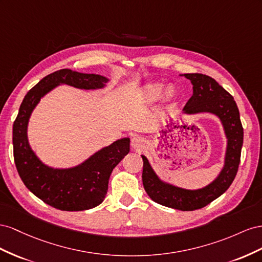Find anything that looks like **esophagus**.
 Segmentation results:
<instances>
[{
    "instance_id": "obj_1",
    "label": "esophagus",
    "mask_w": 262,
    "mask_h": 262,
    "mask_svg": "<svg viewBox=\"0 0 262 262\" xmlns=\"http://www.w3.org/2000/svg\"><path fill=\"white\" fill-rule=\"evenodd\" d=\"M132 146L135 149H139L143 147V140L140 137H134L132 140Z\"/></svg>"
}]
</instances>
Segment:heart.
<instances>
[{"mask_svg": "<svg viewBox=\"0 0 262 262\" xmlns=\"http://www.w3.org/2000/svg\"><path fill=\"white\" fill-rule=\"evenodd\" d=\"M162 93H163V85L160 83H154V84L147 85L144 89L143 95L147 101H156L160 98ZM171 93H172L171 92V90H168L167 94L171 95Z\"/></svg>", "mask_w": 262, "mask_h": 262, "instance_id": "b5f03b06", "label": "heart"}]
</instances>
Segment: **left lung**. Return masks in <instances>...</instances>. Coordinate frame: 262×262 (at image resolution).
Wrapping results in <instances>:
<instances>
[{
  "label": "left lung",
  "mask_w": 262,
  "mask_h": 262,
  "mask_svg": "<svg viewBox=\"0 0 262 262\" xmlns=\"http://www.w3.org/2000/svg\"><path fill=\"white\" fill-rule=\"evenodd\" d=\"M184 77L190 79L193 84V95L183 108L185 113L210 112L223 122L228 138L225 167L220 177L206 188L188 191L162 183L146 157L141 156L144 160L143 184L156 203L180 211H195L221 196L233 183L241 162L244 128L234 98L213 78L202 73H185Z\"/></svg>",
  "instance_id": "8db88e82"
}]
</instances>
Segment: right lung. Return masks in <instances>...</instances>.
I'll return each instance as SVG.
<instances>
[{
  "mask_svg": "<svg viewBox=\"0 0 262 262\" xmlns=\"http://www.w3.org/2000/svg\"><path fill=\"white\" fill-rule=\"evenodd\" d=\"M107 80L99 74L61 69L41 79L29 90L13 124V152L17 172L26 188L45 203L61 211H84L105 198L112 171L129 152V139L117 140L93 155L79 167L51 169L42 164L27 141V123L40 98L59 83L79 89L102 88Z\"/></svg>",
  "mask_w": 262,
  "mask_h": 262,
  "instance_id": "add662e5",
  "label": "right lung"
}]
</instances>
